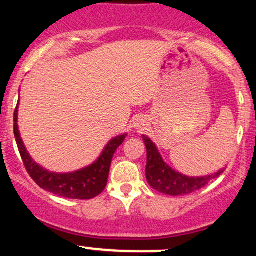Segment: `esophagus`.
Instances as JSON below:
<instances>
[{"label": "esophagus", "mask_w": 256, "mask_h": 256, "mask_svg": "<svg viewBox=\"0 0 256 256\" xmlns=\"http://www.w3.org/2000/svg\"><path fill=\"white\" fill-rule=\"evenodd\" d=\"M134 128H142L143 126L146 125V120L143 119V118H140V116H138L137 119H134Z\"/></svg>", "instance_id": "esophagus-1"}]
</instances>
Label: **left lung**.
<instances>
[{"label": "left lung", "mask_w": 256, "mask_h": 256, "mask_svg": "<svg viewBox=\"0 0 256 256\" xmlns=\"http://www.w3.org/2000/svg\"><path fill=\"white\" fill-rule=\"evenodd\" d=\"M142 140L146 148V180L152 189L165 194V195L180 196L195 192L201 188L206 186L212 179L219 177L225 171V168H220L219 171L214 172L212 174L189 177V176L176 171L171 166L167 165L161 156L158 146L150 138L143 134Z\"/></svg>", "instance_id": "obj_1"}]
</instances>
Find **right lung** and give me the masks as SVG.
<instances>
[{
  "instance_id": "add662e5",
  "label": "right lung",
  "mask_w": 256,
  "mask_h": 256,
  "mask_svg": "<svg viewBox=\"0 0 256 256\" xmlns=\"http://www.w3.org/2000/svg\"><path fill=\"white\" fill-rule=\"evenodd\" d=\"M18 108H19V102L14 112V136L26 171L36 182L38 186L61 198L74 200H90L104 192L107 185L112 158L118 146L122 144L128 134L112 138L106 144L98 160L94 161L91 165L74 172H50L37 164L28 154L22 138L20 137L19 126H18Z\"/></svg>"
}]
</instances>
